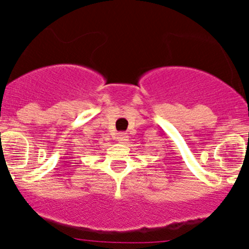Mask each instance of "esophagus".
Returning a JSON list of instances; mask_svg holds the SVG:
<instances>
[{
	"instance_id": "34e87169",
	"label": "esophagus",
	"mask_w": 249,
	"mask_h": 249,
	"mask_svg": "<svg viewBox=\"0 0 249 249\" xmlns=\"http://www.w3.org/2000/svg\"><path fill=\"white\" fill-rule=\"evenodd\" d=\"M128 139H129V136H128V135L125 133H119L118 134V141H119V142H122V143L127 142Z\"/></svg>"
}]
</instances>
